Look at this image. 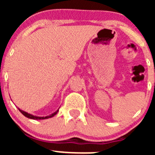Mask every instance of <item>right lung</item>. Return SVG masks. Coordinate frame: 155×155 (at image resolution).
<instances>
[{"label":"right lung","instance_id":"obj_1","mask_svg":"<svg viewBox=\"0 0 155 155\" xmlns=\"http://www.w3.org/2000/svg\"><path fill=\"white\" fill-rule=\"evenodd\" d=\"M18 110H19L20 112H21V114H23V115H24L25 117H27V118H31V119H36V120H39V119H46V118H51V117H53V116H54V115H55L56 114H57V112H58V110H57L55 112H54V113H53V114H51V115H48V116H46V117H37V116H34V115H31V114L28 113V112H24V111L21 110V109H18Z\"/></svg>","mask_w":155,"mask_h":155}]
</instances>
